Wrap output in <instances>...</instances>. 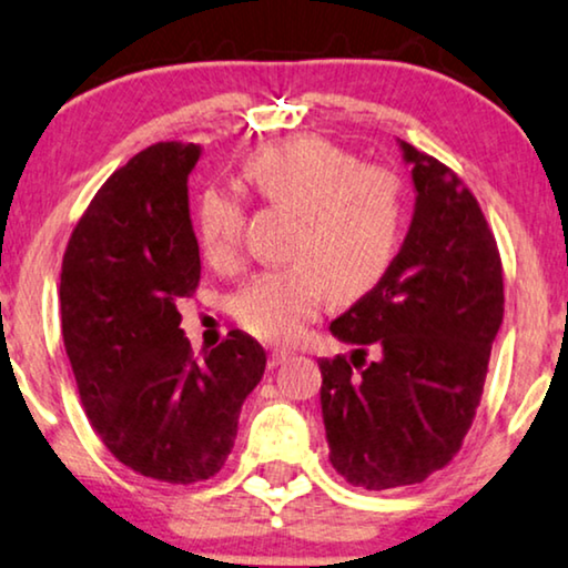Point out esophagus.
Instances as JSON below:
<instances>
[{
    "label": "esophagus",
    "instance_id": "obj_1",
    "mask_svg": "<svg viewBox=\"0 0 568 568\" xmlns=\"http://www.w3.org/2000/svg\"><path fill=\"white\" fill-rule=\"evenodd\" d=\"M286 359H290V352H284V349H274L268 355V367H278L282 363H286Z\"/></svg>",
    "mask_w": 568,
    "mask_h": 568
}]
</instances>
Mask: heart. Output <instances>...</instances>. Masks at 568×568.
Here are the masks:
<instances>
[{"instance_id": "1", "label": "heart", "mask_w": 568, "mask_h": 568, "mask_svg": "<svg viewBox=\"0 0 568 568\" xmlns=\"http://www.w3.org/2000/svg\"><path fill=\"white\" fill-rule=\"evenodd\" d=\"M247 182L268 203L294 211L286 263L255 274L234 297V318L263 342L286 344L318 315L326 292L352 300L392 268L404 230V187L383 166L326 138H290L247 159ZM195 234L213 268H234L242 253V203L205 187L195 203Z\"/></svg>"}]
</instances>
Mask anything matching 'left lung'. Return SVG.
Listing matches in <instances>:
<instances>
[{"label":"left lung","instance_id":"8db88e82","mask_svg":"<svg viewBox=\"0 0 568 568\" xmlns=\"http://www.w3.org/2000/svg\"><path fill=\"white\" fill-rule=\"evenodd\" d=\"M396 143L415 185L409 232L386 276L331 321L357 349L318 363L328 459L365 490L423 483L452 462L504 321L500 255L480 205L440 161Z\"/></svg>","mask_w":568,"mask_h":568}]
</instances>
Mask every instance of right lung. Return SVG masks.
Masks as SVG:
<instances>
[{
    "label": "right lung",
    "instance_id": "obj_1",
    "mask_svg": "<svg viewBox=\"0 0 568 568\" xmlns=\"http://www.w3.org/2000/svg\"><path fill=\"white\" fill-rule=\"evenodd\" d=\"M201 145L156 143L109 176L62 261V338L80 402L124 467L161 483L209 480L237 438L266 352L234 328L193 357L176 302L201 278L187 174Z\"/></svg>",
    "mask_w": 568,
    "mask_h": 568
}]
</instances>
